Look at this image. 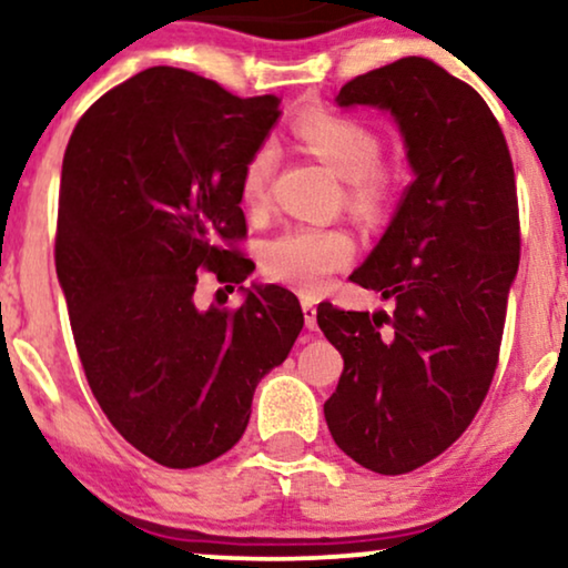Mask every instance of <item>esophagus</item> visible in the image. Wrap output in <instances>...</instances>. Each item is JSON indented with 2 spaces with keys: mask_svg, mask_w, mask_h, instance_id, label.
Returning a JSON list of instances; mask_svg holds the SVG:
<instances>
[{
  "mask_svg": "<svg viewBox=\"0 0 568 568\" xmlns=\"http://www.w3.org/2000/svg\"><path fill=\"white\" fill-rule=\"evenodd\" d=\"M301 312H304V322L308 329H317V304L312 298L301 301Z\"/></svg>",
  "mask_w": 568,
  "mask_h": 568,
  "instance_id": "34e87169",
  "label": "esophagus"
}]
</instances>
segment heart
<instances>
[{
  "label": "heart",
  "instance_id": "heart-1",
  "mask_svg": "<svg viewBox=\"0 0 568 568\" xmlns=\"http://www.w3.org/2000/svg\"><path fill=\"white\" fill-rule=\"evenodd\" d=\"M301 143L320 156L341 181L348 183V201L358 212H375L390 193V175L377 168V133L356 118L335 112H308L298 120ZM275 170V149L270 143L256 149L243 168L241 191L248 204L267 199L270 178ZM354 256V241L346 231L320 225H293L277 233L262 248L264 272L277 283L304 293H317Z\"/></svg>",
  "mask_w": 568,
  "mask_h": 568
}]
</instances>
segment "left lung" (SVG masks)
Here are the masks:
<instances>
[{"label": "left lung", "mask_w": 568, "mask_h": 568, "mask_svg": "<svg viewBox=\"0 0 568 568\" xmlns=\"http://www.w3.org/2000/svg\"><path fill=\"white\" fill-rule=\"evenodd\" d=\"M335 104L390 114L414 181L351 275L393 314L317 308L343 356L325 419L364 469L406 475L462 437L493 383L519 270L514 164L485 99L425 57L354 78Z\"/></svg>", "instance_id": "1"}]
</instances>
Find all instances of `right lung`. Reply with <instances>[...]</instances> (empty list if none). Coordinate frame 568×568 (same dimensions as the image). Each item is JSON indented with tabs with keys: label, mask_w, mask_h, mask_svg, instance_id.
<instances>
[{
	"label": "right lung",
	"mask_w": 568,
	"mask_h": 568,
	"mask_svg": "<svg viewBox=\"0 0 568 568\" xmlns=\"http://www.w3.org/2000/svg\"><path fill=\"white\" fill-rule=\"evenodd\" d=\"M277 118V97L149 68L106 91L64 152L54 262L78 356L112 427L170 469L241 440L256 385L304 327L272 283L242 285L235 313L192 298L204 268L236 284L254 272L225 243L246 235L243 168Z\"/></svg>",
	"instance_id": "1"
}]
</instances>
